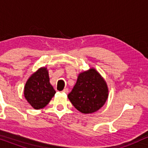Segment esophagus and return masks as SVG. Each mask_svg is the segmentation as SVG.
<instances>
[{
	"instance_id": "esophagus-1",
	"label": "esophagus",
	"mask_w": 148,
	"mask_h": 148,
	"mask_svg": "<svg viewBox=\"0 0 148 148\" xmlns=\"http://www.w3.org/2000/svg\"><path fill=\"white\" fill-rule=\"evenodd\" d=\"M62 92L64 93H66V94H67V93L69 92V89H68V88H65V89H64Z\"/></svg>"
}]
</instances>
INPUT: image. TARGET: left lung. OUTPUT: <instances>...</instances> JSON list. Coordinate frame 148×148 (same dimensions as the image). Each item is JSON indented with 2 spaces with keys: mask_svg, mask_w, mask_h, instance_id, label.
Returning a JSON list of instances; mask_svg holds the SVG:
<instances>
[{
  "mask_svg": "<svg viewBox=\"0 0 148 148\" xmlns=\"http://www.w3.org/2000/svg\"><path fill=\"white\" fill-rule=\"evenodd\" d=\"M108 97V89L105 79L96 69L80 73L77 82L68 98L73 106L84 114L99 110Z\"/></svg>",
  "mask_w": 148,
  "mask_h": 148,
  "instance_id": "8db88e82",
  "label": "left lung"
}]
</instances>
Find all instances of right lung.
<instances>
[{
	"label": "right lung",
	"mask_w": 148,
	"mask_h": 148,
	"mask_svg": "<svg viewBox=\"0 0 148 148\" xmlns=\"http://www.w3.org/2000/svg\"><path fill=\"white\" fill-rule=\"evenodd\" d=\"M24 97L34 109L43 108L55 94L49 82L47 68L42 67L33 73L24 87Z\"/></svg>",
	"instance_id": "right-lung-1"
}]
</instances>
